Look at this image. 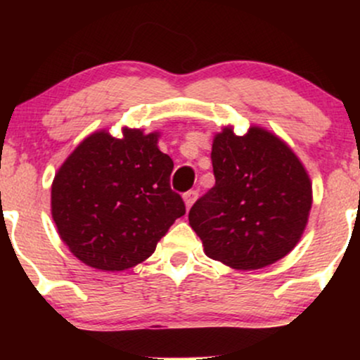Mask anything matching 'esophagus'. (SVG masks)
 <instances>
[{
  "instance_id": "34e87169",
  "label": "esophagus",
  "mask_w": 360,
  "mask_h": 360,
  "mask_svg": "<svg viewBox=\"0 0 360 360\" xmlns=\"http://www.w3.org/2000/svg\"><path fill=\"white\" fill-rule=\"evenodd\" d=\"M184 203H186V208H191V206H193V203H194V201H196V198H198V191H196V189H189V191L188 193H184Z\"/></svg>"
}]
</instances>
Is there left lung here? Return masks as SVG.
<instances>
[{"mask_svg":"<svg viewBox=\"0 0 360 360\" xmlns=\"http://www.w3.org/2000/svg\"><path fill=\"white\" fill-rule=\"evenodd\" d=\"M214 186L189 210L208 257L233 269H260L300 240L311 208V183L278 137L252 127L223 128L213 140Z\"/></svg>","mask_w":360,"mask_h":360,"instance_id":"1","label":"left lung"}]
</instances>
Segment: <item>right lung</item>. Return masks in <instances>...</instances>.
Wrapping results in <instances>:
<instances>
[{
  "mask_svg": "<svg viewBox=\"0 0 360 360\" xmlns=\"http://www.w3.org/2000/svg\"><path fill=\"white\" fill-rule=\"evenodd\" d=\"M172 167L157 134L125 128L123 139L98 131L82 140L52 183V218L69 250L101 271L150 257L186 213L171 189Z\"/></svg>",
  "mask_w": 360,
  "mask_h": 360,
  "instance_id": "add662e5",
  "label": "right lung"
}]
</instances>
